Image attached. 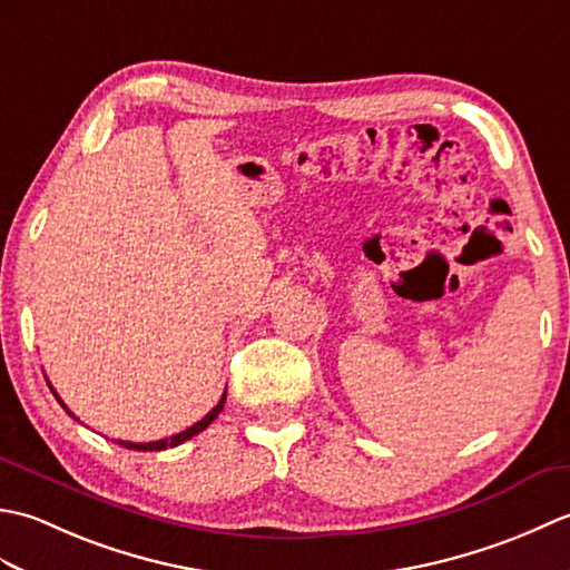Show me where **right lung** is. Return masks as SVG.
Masks as SVG:
<instances>
[{
  "label": "right lung",
  "mask_w": 570,
  "mask_h": 570,
  "mask_svg": "<svg viewBox=\"0 0 570 570\" xmlns=\"http://www.w3.org/2000/svg\"><path fill=\"white\" fill-rule=\"evenodd\" d=\"M48 386H51V382H48ZM51 392H53V396L58 399V404L68 411V406H66L63 402H60V396L56 394L53 386H51ZM225 396H227V394H223L220 402H217V404H215V406L208 411V414H205V416H203L198 423H193V426H188L186 431H180V433L171 435V439H161V441H151V443H131V441H117V443H119V445H125V448H129V451H166V448L180 445V443H184V441L193 439V435H198L200 431H205V429L210 426V423L217 419V414H220L223 406H225ZM68 416L76 419V414H72V411H68Z\"/></svg>",
  "instance_id": "right-lung-1"
}]
</instances>
